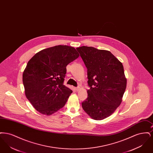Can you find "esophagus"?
Instances as JSON below:
<instances>
[{
  "mask_svg": "<svg viewBox=\"0 0 153 153\" xmlns=\"http://www.w3.org/2000/svg\"><path fill=\"white\" fill-rule=\"evenodd\" d=\"M79 89H80L79 87H77L75 88V89H76V91H78L79 90Z\"/></svg>",
  "mask_w": 153,
  "mask_h": 153,
  "instance_id": "1",
  "label": "esophagus"
}]
</instances>
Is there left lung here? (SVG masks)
Wrapping results in <instances>:
<instances>
[{"instance_id": "left-lung-1", "label": "left lung", "mask_w": 153, "mask_h": 153, "mask_svg": "<svg viewBox=\"0 0 153 153\" xmlns=\"http://www.w3.org/2000/svg\"><path fill=\"white\" fill-rule=\"evenodd\" d=\"M76 49L87 69L89 87L82 107L92 119L102 120L122 102L127 84L123 66L108 51L85 46Z\"/></svg>"}]
</instances>
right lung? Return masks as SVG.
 <instances>
[{"label": "right lung", "mask_w": 153, "mask_h": 153, "mask_svg": "<svg viewBox=\"0 0 153 153\" xmlns=\"http://www.w3.org/2000/svg\"><path fill=\"white\" fill-rule=\"evenodd\" d=\"M71 46L58 45L36 53L23 73L25 95L34 108L51 115L62 108L72 91L64 85L66 65L79 57Z\"/></svg>", "instance_id": "add662e5"}]
</instances>
